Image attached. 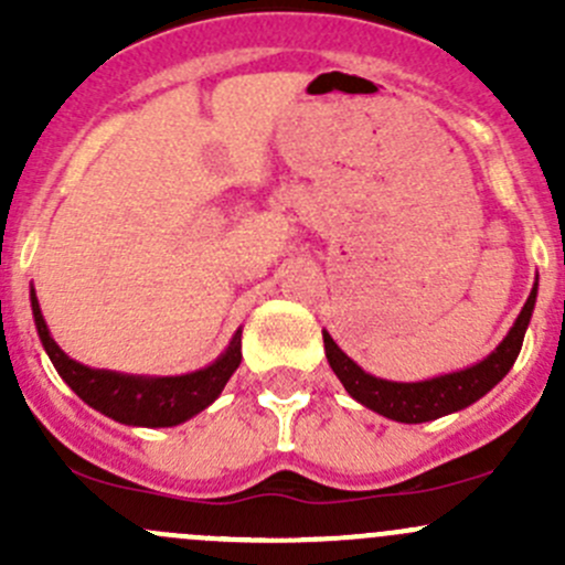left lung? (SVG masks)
Returning <instances> with one entry per match:
<instances>
[{
  "label": "left lung",
  "mask_w": 565,
  "mask_h": 565,
  "mask_svg": "<svg viewBox=\"0 0 565 565\" xmlns=\"http://www.w3.org/2000/svg\"><path fill=\"white\" fill-rule=\"evenodd\" d=\"M535 292H539V284L530 292L525 309L520 311L503 344L492 355L483 358L481 363L465 369V372L426 380V383H388V380H377L363 372L358 363H352L335 347V341L328 333H322L328 363L352 398H358V402L366 404L374 413L385 415V418L402 420V424H424V420L443 418V415L457 413V409H465L467 404L478 402L483 393L492 391L509 374L516 355H520L522 341H525V330L535 306Z\"/></svg>",
  "instance_id": "left-lung-1"
}]
</instances>
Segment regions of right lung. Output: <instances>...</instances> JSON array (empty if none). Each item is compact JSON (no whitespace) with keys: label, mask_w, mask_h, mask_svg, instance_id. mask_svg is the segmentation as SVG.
Listing matches in <instances>:
<instances>
[{"label":"right lung","mask_w":565,"mask_h":565,"mask_svg":"<svg viewBox=\"0 0 565 565\" xmlns=\"http://www.w3.org/2000/svg\"><path fill=\"white\" fill-rule=\"evenodd\" d=\"M32 315H35L38 335L51 363L73 393L98 413L128 426H177L191 415L202 413L207 404L218 398L226 380L235 374L243 358L241 333H237L230 350L202 372L182 374V377H128V374L100 372V369L82 366L56 347L45 328L43 315H40L35 289H32Z\"/></svg>","instance_id":"add662e5"}]
</instances>
